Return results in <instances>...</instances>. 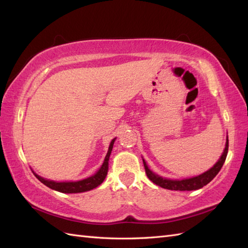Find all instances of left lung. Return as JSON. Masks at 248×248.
<instances>
[{"mask_svg":"<svg viewBox=\"0 0 248 248\" xmlns=\"http://www.w3.org/2000/svg\"><path fill=\"white\" fill-rule=\"evenodd\" d=\"M227 154H228V138L226 140V146H225L223 155H220L219 160L215 163L212 168H210L209 170L202 173V175L193 177V178L182 179V180H171V179L160 177L159 175H156V173H155L154 171L149 170V167L146 164L144 159H143V163L145 166L147 177H148L155 184H156V186H159L163 188L173 189V191H194V189L202 188V186H207L210 181L213 180V178L217 175L218 171L220 170V168L223 167Z\"/></svg>","mask_w":248,"mask_h":248,"instance_id":"obj_1","label":"left lung"}]
</instances>
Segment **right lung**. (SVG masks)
Segmentation results:
<instances>
[{
    "instance_id": "obj_1",
    "label": "right lung",
    "mask_w": 248,
    "mask_h": 248,
    "mask_svg": "<svg viewBox=\"0 0 248 248\" xmlns=\"http://www.w3.org/2000/svg\"><path fill=\"white\" fill-rule=\"evenodd\" d=\"M116 139L112 140L108 147V154L105 155V159L103 164L100 167V170L94 173L93 176L88 177L86 179H83V180L80 181H75V182H56V181H52V180H46V179L40 177L38 175L35 176L36 178H38V180L44 183L45 186L54 189V191L61 192V193H82V192H87L91 191L93 188H96L98 186H100L103 181L105 177L108 175V159L110 155V152H112L113 149V145Z\"/></svg>"
}]
</instances>
